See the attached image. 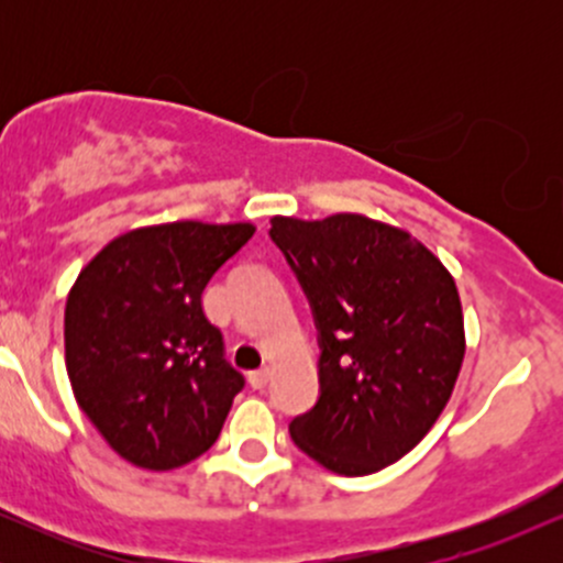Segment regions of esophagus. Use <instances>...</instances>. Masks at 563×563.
I'll list each match as a JSON object with an SVG mask.
<instances>
[{"mask_svg":"<svg viewBox=\"0 0 563 563\" xmlns=\"http://www.w3.org/2000/svg\"><path fill=\"white\" fill-rule=\"evenodd\" d=\"M267 380H269V371H267V367H262V371L249 373L251 389H264V386H267Z\"/></svg>","mask_w":563,"mask_h":563,"instance_id":"34e87169","label":"esophagus"}]
</instances>
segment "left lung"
<instances>
[{
	"label": "left lung",
	"mask_w": 563,
	"mask_h": 563,
	"mask_svg": "<svg viewBox=\"0 0 563 563\" xmlns=\"http://www.w3.org/2000/svg\"><path fill=\"white\" fill-rule=\"evenodd\" d=\"M269 238L320 346L318 402L290 439L335 474H376L421 442L455 386L466 352L455 280L405 230L360 214L275 217Z\"/></svg>",
	"instance_id": "8db88e82"
}]
</instances>
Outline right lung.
Instances as JSON below:
<instances>
[{
	"instance_id": "add662e5",
	"label": "right lung",
	"mask_w": 563,
	"mask_h": 563,
	"mask_svg": "<svg viewBox=\"0 0 563 563\" xmlns=\"http://www.w3.org/2000/svg\"><path fill=\"white\" fill-rule=\"evenodd\" d=\"M251 224L174 222L115 238L70 288L66 367L76 402L129 463L169 471L217 442L245 378L200 294Z\"/></svg>"
}]
</instances>
